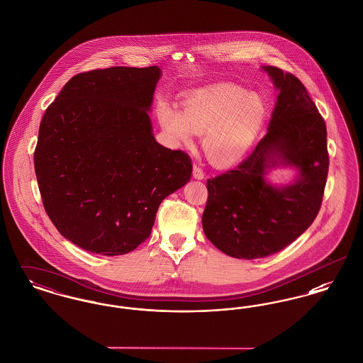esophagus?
I'll use <instances>...</instances> for the list:
<instances>
[{
    "label": "esophagus",
    "mask_w": 363,
    "mask_h": 363,
    "mask_svg": "<svg viewBox=\"0 0 363 363\" xmlns=\"http://www.w3.org/2000/svg\"><path fill=\"white\" fill-rule=\"evenodd\" d=\"M193 177L197 178V179H203L204 178V172L203 169L199 166V164H193Z\"/></svg>",
    "instance_id": "obj_1"
}]
</instances>
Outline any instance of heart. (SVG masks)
Listing matches in <instances>:
<instances>
[{
	"label": "heart",
	"instance_id": "heart-1",
	"mask_svg": "<svg viewBox=\"0 0 363 363\" xmlns=\"http://www.w3.org/2000/svg\"><path fill=\"white\" fill-rule=\"evenodd\" d=\"M157 118L174 145H190L201 136L203 151L215 166H230L249 152L265 120L267 104L259 95L234 84L194 91L182 101V110L162 102Z\"/></svg>",
	"mask_w": 363,
	"mask_h": 363
}]
</instances>
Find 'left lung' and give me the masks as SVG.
Masks as SVG:
<instances>
[{
    "label": "left lung",
    "mask_w": 363,
    "mask_h": 363,
    "mask_svg": "<svg viewBox=\"0 0 363 363\" xmlns=\"http://www.w3.org/2000/svg\"><path fill=\"white\" fill-rule=\"evenodd\" d=\"M264 69L280 91L267 135L234 170L207 179L203 230L235 259L271 256L306 231L328 177L327 126L306 88L291 73ZM279 162L300 169L294 186L274 189L264 182V170Z\"/></svg>",
    "instance_id": "8db88e82"
}]
</instances>
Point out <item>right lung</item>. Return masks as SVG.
<instances>
[{"instance_id": "obj_1", "label": "right lung", "mask_w": 363, "mask_h": 363, "mask_svg": "<svg viewBox=\"0 0 363 363\" xmlns=\"http://www.w3.org/2000/svg\"><path fill=\"white\" fill-rule=\"evenodd\" d=\"M157 67L73 76L45 111L34 152L42 203L62 237L120 256L145 241L160 203L182 188L191 160L156 143L147 110Z\"/></svg>"}]
</instances>
